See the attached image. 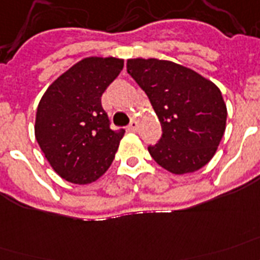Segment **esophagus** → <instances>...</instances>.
Masks as SVG:
<instances>
[{
  "label": "esophagus",
  "mask_w": 260,
  "mask_h": 260,
  "mask_svg": "<svg viewBox=\"0 0 260 260\" xmlns=\"http://www.w3.org/2000/svg\"><path fill=\"white\" fill-rule=\"evenodd\" d=\"M128 130H130V132H137V130H138V120L133 119L132 123L128 124Z\"/></svg>",
  "instance_id": "obj_1"
}]
</instances>
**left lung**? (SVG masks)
<instances>
[{"label":"left lung","instance_id":"obj_1","mask_svg":"<svg viewBox=\"0 0 260 260\" xmlns=\"http://www.w3.org/2000/svg\"><path fill=\"white\" fill-rule=\"evenodd\" d=\"M127 73L148 94L161 123V138L148 146L153 160L176 175L206 166L226 124L217 85L188 68L156 58L128 59Z\"/></svg>","mask_w":260,"mask_h":260}]
</instances>
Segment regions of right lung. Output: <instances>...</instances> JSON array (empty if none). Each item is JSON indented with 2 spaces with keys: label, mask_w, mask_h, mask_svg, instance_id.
<instances>
[{
  "label": "right lung",
  "mask_w": 260,
  "mask_h": 260,
  "mask_svg": "<svg viewBox=\"0 0 260 260\" xmlns=\"http://www.w3.org/2000/svg\"><path fill=\"white\" fill-rule=\"evenodd\" d=\"M123 69V59L84 58L40 99L35 137L61 178L74 184L98 180L114 161L124 130L110 127L102 94Z\"/></svg>",
  "instance_id": "obj_1"
}]
</instances>
